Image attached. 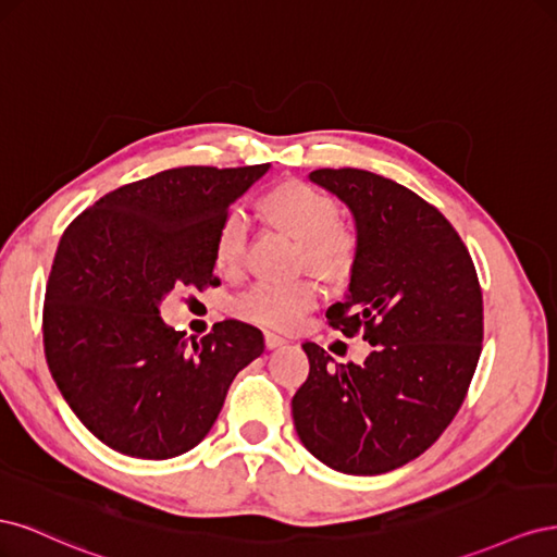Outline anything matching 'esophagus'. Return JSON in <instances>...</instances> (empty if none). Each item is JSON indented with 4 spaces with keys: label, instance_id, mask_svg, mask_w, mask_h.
<instances>
[{
    "label": "esophagus",
    "instance_id": "esophagus-1",
    "mask_svg": "<svg viewBox=\"0 0 557 557\" xmlns=\"http://www.w3.org/2000/svg\"><path fill=\"white\" fill-rule=\"evenodd\" d=\"M285 344V339H281V336H276V334H272V332H264V346L269 348V350H274V348H278V346H283Z\"/></svg>",
    "mask_w": 557,
    "mask_h": 557
}]
</instances>
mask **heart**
Listing matches in <instances>:
<instances>
[{
  "label": "heart",
  "instance_id": "b5f03b06",
  "mask_svg": "<svg viewBox=\"0 0 557 557\" xmlns=\"http://www.w3.org/2000/svg\"><path fill=\"white\" fill-rule=\"evenodd\" d=\"M269 218L299 239L305 262L323 276H342L356 260V234L339 225V207L309 183L288 181L267 195ZM248 218L232 209L215 232V262L234 269L246 250ZM318 290L307 278L258 281L232 299V311L239 318L272 330H293L315 307Z\"/></svg>",
  "mask_w": 557,
  "mask_h": 557
}]
</instances>
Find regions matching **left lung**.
Returning a JSON list of instances; mask_svg holds the SVG:
<instances>
[{
	"label": "left lung",
	"mask_w": 557,
	"mask_h": 557,
	"mask_svg": "<svg viewBox=\"0 0 557 557\" xmlns=\"http://www.w3.org/2000/svg\"><path fill=\"white\" fill-rule=\"evenodd\" d=\"M350 209L358 250L334 330L374 346L336 364L307 342L309 379L293 397L295 430L320 462L374 476L425 453L462 407L483 342V297L460 234L423 197L364 170H315Z\"/></svg>",
	"instance_id": "left-lung-1"
}]
</instances>
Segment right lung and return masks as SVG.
Masks as SVG:
<instances>
[{"mask_svg": "<svg viewBox=\"0 0 557 557\" xmlns=\"http://www.w3.org/2000/svg\"><path fill=\"white\" fill-rule=\"evenodd\" d=\"M267 170H166L104 195L64 230L46 283V362L109 448L144 460L195 448L234 376L262 356V332L239 320L188 344L160 318V301L221 283L218 225Z\"/></svg>", "mask_w": 557, "mask_h": 557, "instance_id": "right-lung-1", "label": "right lung"}]
</instances>
